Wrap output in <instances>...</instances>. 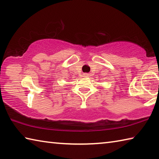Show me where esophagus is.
<instances>
[{
	"instance_id": "obj_1",
	"label": "esophagus",
	"mask_w": 159,
	"mask_h": 159,
	"mask_svg": "<svg viewBox=\"0 0 159 159\" xmlns=\"http://www.w3.org/2000/svg\"><path fill=\"white\" fill-rule=\"evenodd\" d=\"M84 76H88V74H84Z\"/></svg>"
}]
</instances>
